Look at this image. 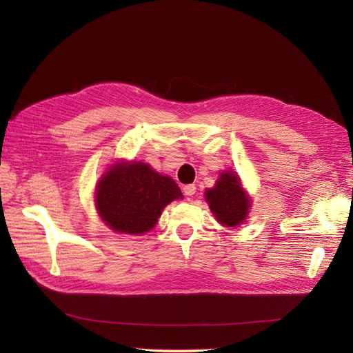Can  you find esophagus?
I'll list each match as a JSON object with an SVG mask.
<instances>
[{
  "label": "esophagus",
  "mask_w": 353,
  "mask_h": 353,
  "mask_svg": "<svg viewBox=\"0 0 353 353\" xmlns=\"http://www.w3.org/2000/svg\"><path fill=\"white\" fill-rule=\"evenodd\" d=\"M183 193L188 197H193L196 194V185L194 184H188V185H184L183 188Z\"/></svg>",
  "instance_id": "esophagus-1"
}]
</instances>
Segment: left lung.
<instances>
[{"instance_id": "left-lung-1", "label": "left lung", "mask_w": 353, "mask_h": 353, "mask_svg": "<svg viewBox=\"0 0 353 353\" xmlns=\"http://www.w3.org/2000/svg\"><path fill=\"white\" fill-rule=\"evenodd\" d=\"M205 197L213 216L223 227L241 225L249 215L252 201L234 170H223L215 187L206 190Z\"/></svg>"}]
</instances>
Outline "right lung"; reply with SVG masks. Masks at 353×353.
Listing matches in <instances>:
<instances>
[{
  "instance_id": "obj_1",
  "label": "right lung",
  "mask_w": 353,
  "mask_h": 353,
  "mask_svg": "<svg viewBox=\"0 0 353 353\" xmlns=\"http://www.w3.org/2000/svg\"><path fill=\"white\" fill-rule=\"evenodd\" d=\"M183 197L175 181L143 162H116L95 187V208L105 225L128 236L150 231L162 210Z\"/></svg>"
}]
</instances>
